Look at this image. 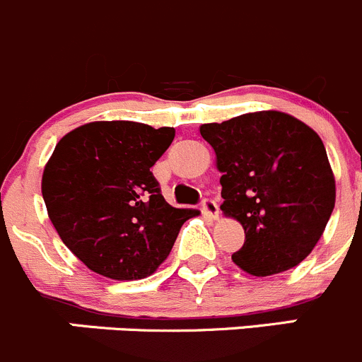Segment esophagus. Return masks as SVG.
Returning <instances> with one entry per match:
<instances>
[{
  "label": "esophagus",
  "mask_w": 362,
  "mask_h": 362,
  "mask_svg": "<svg viewBox=\"0 0 362 362\" xmlns=\"http://www.w3.org/2000/svg\"><path fill=\"white\" fill-rule=\"evenodd\" d=\"M202 213L206 214L207 218H211V220H218V216H220V209H218V204L214 202L213 199H206L202 202Z\"/></svg>",
  "instance_id": "1"
}]
</instances>
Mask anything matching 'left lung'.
I'll return each instance as SVG.
<instances>
[{
	"label": "left lung",
	"mask_w": 362,
	"mask_h": 362,
	"mask_svg": "<svg viewBox=\"0 0 362 362\" xmlns=\"http://www.w3.org/2000/svg\"><path fill=\"white\" fill-rule=\"evenodd\" d=\"M221 173L220 209L245 228L232 260L245 273L292 269L322 238L336 202V181L313 128L280 110L200 124Z\"/></svg>",
	"instance_id": "obj_1"
}]
</instances>
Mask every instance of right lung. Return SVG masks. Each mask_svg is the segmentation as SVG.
Instances as JSON below:
<instances>
[{"instance_id": "1", "label": "right lung", "mask_w": 362, "mask_h": 362, "mask_svg": "<svg viewBox=\"0 0 362 362\" xmlns=\"http://www.w3.org/2000/svg\"><path fill=\"white\" fill-rule=\"evenodd\" d=\"M170 127L93 121L56 144L42 176L61 241L93 273L117 281L151 276L197 209L167 204L151 169L174 141Z\"/></svg>"}]
</instances>
